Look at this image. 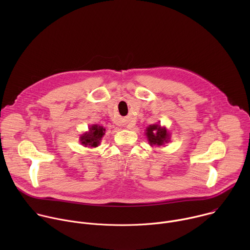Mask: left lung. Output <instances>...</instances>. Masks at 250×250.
<instances>
[{"mask_svg": "<svg viewBox=\"0 0 250 250\" xmlns=\"http://www.w3.org/2000/svg\"><path fill=\"white\" fill-rule=\"evenodd\" d=\"M147 140L151 146H161L169 141V133L160 125H150L146 130Z\"/></svg>", "mask_w": 250, "mask_h": 250, "instance_id": "1", "label": "left lung"}]
</instances>
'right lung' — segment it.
I'll use <instances>...</instances> for the list:
<instances>
[{
  "label": "right lung",
  "instance_id": "right-lung-1",
  "mask_svg": "<svg viewBox=\"0 0 250 250\" xmlns=\"http://www.w3.org/2000/svg\"><path fill=\"white\" fill-rule=\"evenodd\" d=\"M105 128L104 126L93 125L89 127V131L85 132L80 136V141L84 146L89 147H97L104 134Z\"/></svg>",
  "mask_w": 250,
  "mask_h": 250
}]
</instances>
